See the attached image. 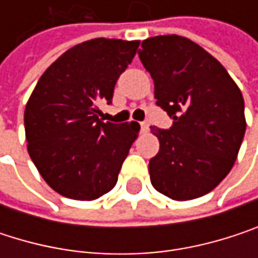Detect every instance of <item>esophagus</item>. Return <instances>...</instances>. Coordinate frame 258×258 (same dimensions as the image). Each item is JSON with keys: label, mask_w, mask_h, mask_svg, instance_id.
Here are the masks:
<instances>
[{"label": "esophagus", "mask_w": 258, "mask_h": 258, "mask_svg": "<svg viewBox=\"0 0 258 258\" xmlns=\"http://www.w3.org/2000/svg\"><path fill=\"white\" fill-rule=\"evenodd\" d=\"M140 130H142V133H146L149 130V124L148 122H142L140 124Z\"/></svg>", "instance_id": "obj_1"}]
</instances>
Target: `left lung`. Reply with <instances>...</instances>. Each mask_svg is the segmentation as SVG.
Returning a JSON list of instances; mask_svg holds the SVG:
<instances>
[{"label":"left lung","mask_w":258,"mask_h":258,"mask_svg":"<svg viewBox=\"0 0 258 258\" xmlns=\"http://www.w3.org/2000/svg\"><path fill=\"white\" fill-rule=\"evenodd\" d=\"M139 58L154 79L157 106L173 119L151 127L160 151L149 160L154 188L191 200L212 191L232 170L246 128L243 97L227 70L203 47L180 35L142 43Z\"/></svg>","instance_id":"left-lung-1"}]
</instances>
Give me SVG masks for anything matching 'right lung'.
Segmentation results:
<instances>
[{"label": "right lung", "mask_w": 258, "mask_h": 258, "mask_svg": "<svg viewBox=\"0 0 258 258\" xmlns=\"http://www.w3.org/2000/svg\"><path fill=\"white\" fill-rule=\"evenodd\" d=\"M139 41L94 38L62 53L37 82L25 107L28 152L43 179L75 200L109 192L136 140L134 121L103 122L98 104L115 85Z\"/></svg>", "instance_id": "add662e5"}]
</instances>
